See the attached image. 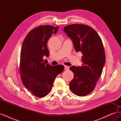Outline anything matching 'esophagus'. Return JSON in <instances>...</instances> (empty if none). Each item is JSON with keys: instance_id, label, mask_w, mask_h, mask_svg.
Here are the masks:
<instances>
[{"instance_id": "34e87169", "label": "esophagus", "mask_w": 121, "mask_h": 121, "mask_svg": "<svg viewBox=\"0 0 121 121\" xmlns=\"http://www.w3.org/2000/svg\"><path fill=\"white\" fill-rule=\"evenodd\" d=\"M64 67L65 70H68V69H69V67L67 66V65H64Z\"/></svg>"}]
</instances>
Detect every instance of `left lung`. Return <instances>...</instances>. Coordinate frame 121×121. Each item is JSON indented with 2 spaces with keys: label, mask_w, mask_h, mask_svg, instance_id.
Wrapping results in <instances>:
<instances>
[{
  "label": "left lung",
  "mask_w": 121,
  "mask_h": 121,
  "mask_svg": "<svg viewBox=\"0 0 121 121\" xmlns=\"http://www.w3.org/2000/svg\"><path fill=\"white\" fill-rule=\"evenodd\" d=\"M64 31L72 40L76 52H81V66L70 68L74 78L69 83L73 93L84 96L92 92L105 63L101 39L93 28L82 24L67 26Z\"/></svg>",
  "instance_id": "obj_1"
}]
</instances>
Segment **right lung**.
<instances>
[{
  "label": "right lung",
  "mask_w": 121,
  "mask_h": 121,
  "mask_svg": "<svg viewBox=\"0 0 121 121\" xmlns=\"http://www.w3.org/2000/svg\"><path fill=\"white\" fill-rule=\"evenodd\" d=\"M58 26H40L31 30L25 38L21 48L20 71L24 86L35 96L42 97L51 91L57 75L64 70L63 65L52 66L45 64L44 56L49 52L47 43L52 34H56Z\"/></svg>",
  "instance_id": "add662e5"
}]
</instances>
